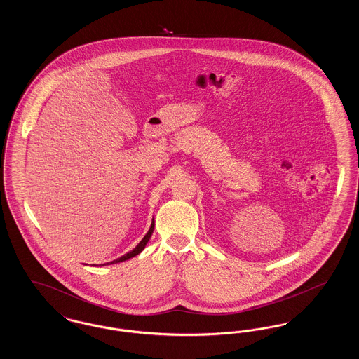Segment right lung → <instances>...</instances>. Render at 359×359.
Listing matches in <instances>:
<instances>
[{
	"mask_svg": "<svg viewBox=\"0 0 359 359\" xmlns=\"http://www.w3.org/2000/svg\"><path fill=\"white\" fill-rule=\"evenodd\" d=\"M154 221H152V224H151V227H149V230H148V233L145 234V237L140 241V243L137 245L136 248L132 250V252H129V253H126V255H123V256L120 257V258H117V259H114V261H111V262H106V264H103V265H111V264H118V262H122V261H126V259H129V258H132V257L137 256V255H140L142 250H144V248L147 246V243H148V241L151 239L152 237V233H154Z\"/></svg>",
	"mask_w": 359,
	"mask_h": 359,
	"instance_id": "add662e5",
	"label": "right lung"
}]
</instances>
